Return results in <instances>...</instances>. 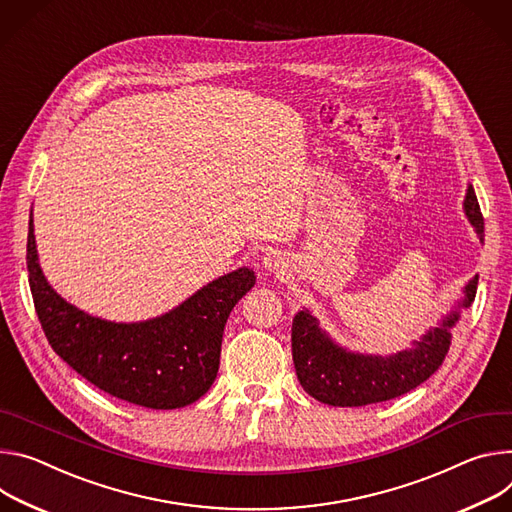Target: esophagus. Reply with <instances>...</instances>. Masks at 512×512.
Here are the masks:
<instances>
[{
  "label": "esophagus",
  "mask_w": 512,
  "mask_h": 512,
  "mask_svg": "<svg viewBox=\"0 0 512 512\" xmlns=\"http://www.w3.org/2000/svg\"><path fill=\"white\" fill-rule=\"evenodd\" d=\"M264 268H266L268 272L280 274V272L287 270V262H285V258H282L278 252H270V254L264 256Z\"/></svg>",
  "instance_id": "esophagus-1"
}]
</instances>
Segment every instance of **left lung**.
<instances>
[{
  "instance_id": "obj_1",
  "label": "left lung",
  "mask_w": 512,
  "mask_h": 512,
  "mask_svg": "<svg viewBox=\"0 0 512 512\" xmlns=\"http://www.w3.org/2000/svg\"><path fill=\"white\" fill-rule=\"evenodd\" d=\"M464 213L480 242H484V219L468 185ZM478 276L466 282L464 297L437 327L425 331L413 348L392 356L360 354L335 344L319 319L309 309L293 317V362L297 378L307 394L331 407H364L407 394L423 384L443 364L451 346V327L460 321V309L470 307L476 297Z\"/></svg>"
}]
</instances>
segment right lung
Listing matches in <instances>:
<instances>
[{
  "instance_id": "obj_1",
  "label": "right lung",
  "mask_w": 512,
  "mask_h": 512,
  "mask_svg": "<svg viewBox=\"0 0 512 512\" xmlns=\"http://www.w3.org/2000/svg\"><path fill=\"white\" fill-rule=\"evenodd\" d=\"M26 264L34 307L52 350L103 392L146 409H181L211 388L227 317L256 285L254 270L244 266L211 280L160 317L116 323L81 311L48 285L32 215Z\"/></svg>"
}]
</instances>
